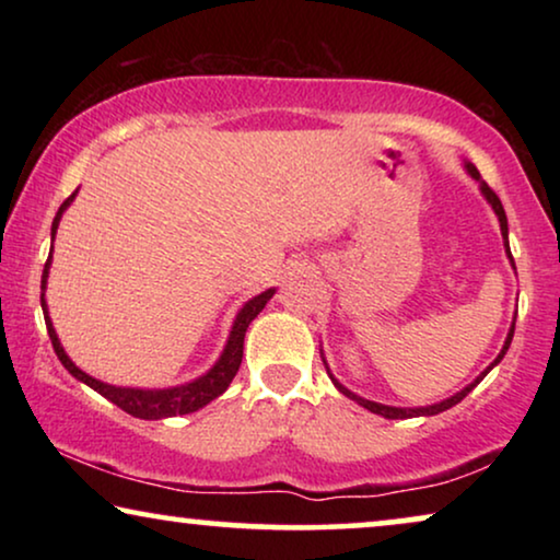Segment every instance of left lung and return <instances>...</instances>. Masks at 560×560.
<instances>
[{
	"mask_svg": "<svg viewBox=\"0 0 560 560\" xmlns=\"http://www.w3.org/2000/svg\"><path fill=\"white\" fill-rule=\"evenodd\" d=\"M466 171H469V175H471V178H474V180H479V186H481V194H485V196H487V201H489V203H492V209H494V213H497V219H500V226H502V236H504V240H508V217H504L502 201H500V198H497V194H494V190H492V188H489L485 180H481V175H479V171H477V167H474L471 163H466ZM508 255H510V244H508ZM510 259H512V255H510ZM512 265H515V262H512ZM512 334H515V324H512V328H510V334H508V341H504V347H502V351H500V357H497V359H494V362H492V364H489V366H487V370H485V372H481V374H479V377L471 382V385H469V387H464V389H462V393H456L454 397H448V400H443V402H435V405H428V408H389V405H380V402L364 400V397H359V395H354V393H349V389H347V387H343V385H339V382H336L334 377H331V380H334V385H336V387H339V393H343V395H347V397H351V400H357L359 405H362V408H366V410H372V412H377V416H382V418H393V420H397V418H416V416H439V412H443V410H448V408H454V405H456V402H462V400H464V397H466V395H469V393H471V389H474V387H477V385H479V382L487 377V372H489V370H492V366H494V364H500V362H502V357H504V354H508V349H510V343H512Z\"/></svg>",
	"mask_w": 560,
	"mask_h": 560,
	"instance_id": "left-lung-1",
	"label": "left lung"
}]
</instances>
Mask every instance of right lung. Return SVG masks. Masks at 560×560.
Segmentation results:
<instances>
[{
	"instance_id": "1",
	"label": "right lung",
	"mask_w": 560,
	"mask_h": 560,
	"mask_svg": "<svg viewBox=\"0 0 560 560\" xmlns=\"http://www.w3.org/2000/svg\"><path fill=\"white\" fill-rule=\"evenodd\" d=\"M73 198H75V190L66 198L63 203H60L56 219H52V236H56L58 221H60V217H63V211L68 209V203H71ZM48 267H50V257H48V262H45V270H43V285H40L43 290H45V282H48ZM272 293H275L272 288L265 290L262 295L252 298V301L244 305V308L240 311V316H236V320H234L232 334H229V343H226L224 354H221L219 362L213 364L211 370L203 374V377L188 382V385L171 387V389L114 387V385H104V382L89 377L86 372H81L79 366H75L71 359H68V354L63 351V347H60V341L56 336V328H52L50 318H48L45 298H40V303H43V313H45V326H48V336L52 341V349H56V354L60 359V364H63L75 380L86 382L89 387H94L98 395H104L106 400H112L114 405H117V408L129 412V416L142 418V420H158V418H171V416H186V412H196L198 408H203V405L217 400V397L224 393V389L229 387V382L234 380V374L240 372L242 354H244V334H247L249 324L255 320L257 313L265 308V303L270 301Z\"/></svg>"
}]
</instances>
